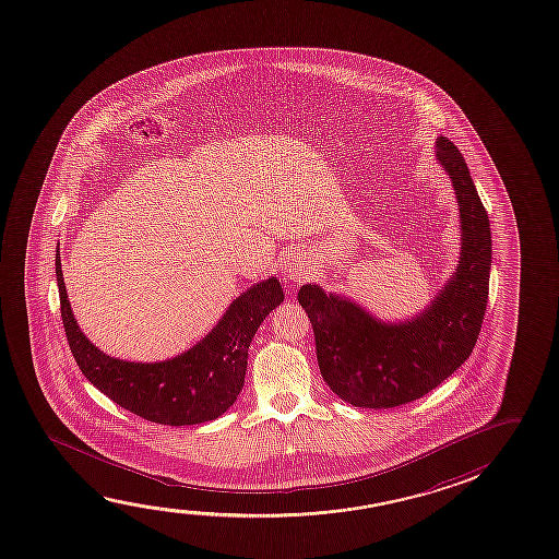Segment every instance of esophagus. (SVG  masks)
<instances>
[{
  "label": "esophagus",
  "instance_id": "34e87169",
  "mask_svg": "<svg viewBox=\"0 0 559 559\" xmlns=\"http://www.w3.org/2000/svg\"><path fill=\"white\" fill-rule=\"evenodd\" d=\"M311 273L310 263L301 261L300 258L288 259L284 265V278L288 283H301L304 278H308Z\"/></svg>",
  "mask_w": 559,
  "mask_h": 559
}]
</instances>
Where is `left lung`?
I'll use <instances>...</instances> for the list:
<instances>
[{
	"label": "left lung",
	"mask_w": 559,
	"mask_h": 559,
	"mask_svg": "<svg viewBox=\"0 0 559 559\" xmlns=\"http://www.w3.org/2000/svg\"><path fill=\"white\" fill-rule=\"evenodd\" d=\"M436 160L455 189L461 255L424 310L404 321H383L318 284H304L298 293L313 326L321 376L358 408H393L430 393L466 361L480 333L490 286V221L449 139L436 141Z\"/></svg>",
	"instance_id": "left-lung-1"
}]
</instances>
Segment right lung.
I'll use <instances>...</instances> for the list:
<instances>
[{
	"mask_svg": "<svg viewBox=\"0 0 559 559\" xmlns=\"http://www.w3.org/2000/svg\"><path fill=\"white\" fill-rule=\"evenodd\" d=\"M56 278L69 348L83 376L121 408L164 426L215 420L233 406L243 386L249 343L284 300L283 286L271 276L233 300L218 323L186 353L163 361H129L103 353L81 331L63 283L60 248Z\"/></svg>",
	"mask_w": 559,
	"mask_h": 559,
	"instance_id": "add662e5",
	"label": "right lung"
}]
</instances>
